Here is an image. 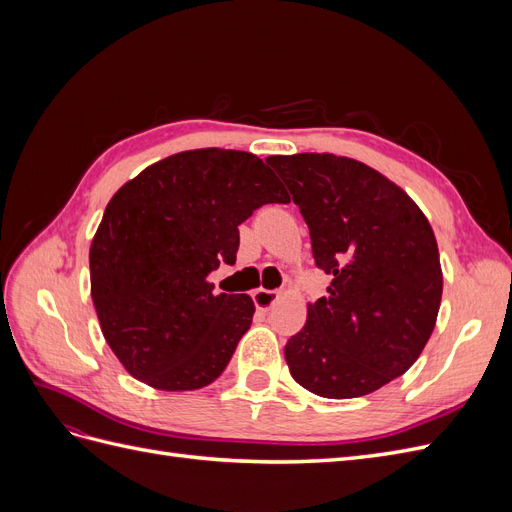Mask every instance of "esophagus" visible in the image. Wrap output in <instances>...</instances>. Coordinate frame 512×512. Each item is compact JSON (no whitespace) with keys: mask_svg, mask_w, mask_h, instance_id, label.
Returning a JSON list of instances; mask_svg holds the SVG:
<instances>
[{"mask_svg":"<svg viewBox=\"0 0 512 512\" xmlns=\"http://www.w3.org/2000/svg\"><path fill=\"white\" fill-rule=\"evenodd\" d=\"M280 297V290H265V288H258L254 294H252V299H254V305L258 307V309H262V312H267V309L275 303V299Z\"/></svg>","mask_w":512,"mask_h":512,"instance_id":"34e87169","label":"esophagus"}]
</instances>
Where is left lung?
<instances>
[{"label":"left lung","instance_id":"obj_1","mask_svg":"<svg viewBox=\"0 0 512 512\" xmlns=\"http://www.w3.org/2000/svg\"><path fill=\"white\" fill-rule=\"evenodd\" d=\"M333 277L284 348L292 378L327 399L378 391L412 367L436 327L442 269L433 230L378 170L333 153L271 156Z\"/></svg>","mask_w":512,"mask_h":512}]
</instances>
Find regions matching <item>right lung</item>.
<instances>
[{
	"label": "right lung",
	"instance_id": "right-lung-1",
	"mask_svg": "<svg viewBox=\"0 0 512 512\" xmlns=\"http://www.w3.org/2000/svg\"><path fill=\"white\" fill-rule=\"evenodd\" d=\"M288 200L254 153L215 147L151 164L111 198L89 250L91 299L136 380L196 391L222 376L254 303L215 294L207 275L237 260L241 222Z\"/></svg>",
	"mask_w": 512,
	"mask_h": 512
}]
</instances>
